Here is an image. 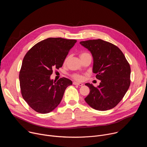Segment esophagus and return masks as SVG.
I'll use <instances>...</instances> for the list:
<instances>
[{
    "label": "esophagus",
    "instance_id": "obj_1",
    "mask_svg": "<svg viewBox=\"0 0 147 147\" xmlns=\"http://www.w3.org/2000/svg\"><path fill=\"white\" fill-rule=\"evenodd\" d=\"M73 84L74 85H77L79 86H83V84L80 83V82H73Z\"/></svg>",
    "mask_w": 147,
    "mask_h": 147
}]
</instances>
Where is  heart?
Masks as SVG:
<instances>
[{
	"mask_svg": "<svg viewBox=\"0 0 147 147\" xmlns=\"http://www.w3.org/2000/svg\"><path fill=\"white\" fill-rule=\"evenodd\" d=\"M87 55H89V54L87 53H82L80 54V57H81L82 56H84ZM73 77L75 80H78V81H81L83 79V77L82 76H81V75H79V74H73Z\"/></svg>",
	"mask_w": 147,
	"mask_h": 147,
	"instance_id": "b5f03b06",
	"label": "heart"
}]
</instances>
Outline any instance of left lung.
<instances>
[{"instance_id": "obj_1", "label": "left lung", "mask_w": 147, "mask_h": 147, "mask_svg": "<svg viewBox=\"0 0 147 147\" xmlns=\"http://www.w3.org/2000/svg\"><path fill=\"white\" fill-rule=\"evenodd\" d=\"M93 57L94 73L100 80L95 87L86 86L90 92L85 98L89 105L98 111H107L115 107L123 99L130 85L131 69L121 51L116 45L100 39L81 41Z\"/></svg>"}]
</instances>
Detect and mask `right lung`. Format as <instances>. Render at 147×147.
<instances>
[{"label":"right lung","instance_id":"add662e5","mask_svg":"<svg viewBox=\"0 0 147 147\" xmlns=\"http://www.w3.org/2000/svg\"><path fill=\"white\" fill-rule=\"evenodd\" d=\"M77 40L49 38L32 47L25 55L20 71L22 96L28 105L40 113L53 111L60 103L72 81L65 77L51 80L53 69L62 67Z\"/></svg>","mask_w":147,"mask_h":147}]
</instances>
